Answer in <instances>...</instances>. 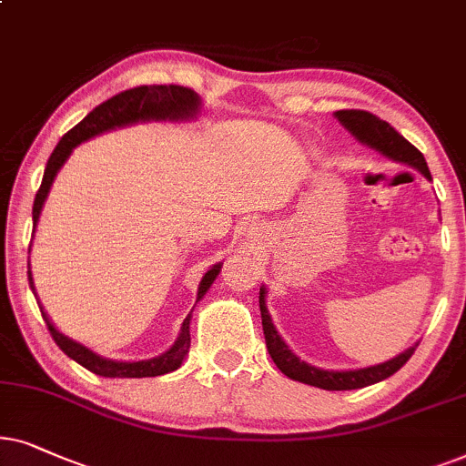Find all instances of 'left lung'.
I'll list each match as a JSON object with an SVG mask.
<instances>
[{
  "label": "left lung",
  "mask_w": 466,
  "mask_h": 466,
  "mask_svg": "<svg viewBox=\"0 0 466 466\" xmlns=\"http://www.w3.org/2000/svg\"><path fill=\"white\" fill-rule=\"evenodd\" d=\"M337 119L343 123V126L350 129L358 140L367 142V145L377 148V151H381L383 155H388V157L413 166V168H418L426 178H432L431 170H428L426 166L424 155H421L418 148L405 138V136L396 132L388 121L380 119V116L369 113V110H337ZM259 313H262L266 347H268V353L272 362L277 364V369L281 370L283 375H288L289 380L309 383V386H315L321 390H358V388H367L370 383L388 380L390 375H394L396 370L405 367L407 360L413 356L415 347H418V345L409 347L405 353L392 358L390 362L377 364V367L360 369V370H340V373L339 370H321V369L311 367V364L307 362H300V360L288 350V345L283 343V339L279 337L275 326H272L268 309H266L264 288L259 289Z\"/></svg>",
  "instance_id": "1"
}]
</instances>
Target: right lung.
I'll return each mask as SVG.
<instances>
[{"mask_svg": "<svg viewBox=\"0 0 466 466\" xmlns=\"http://www.w3.org/2000/svg\"><path fill=\"white\" fill-rule=\"evenodd\" d=\"M200 106V97L187 86L181 85H140L134 89L121 91L113 96L106 102H102L99 106L91 110L78 126H74L70 132L64 134V138L59 140V145L55 147L51 157H48L45 177H42V185L35 194L34 200V228L38 223L42 204H45L48 189L55 181V175L64 166L67 155L72 153V148L80 145L83 140H89L91 136L106 132V129L127 126V123L136 121H148V119H187L194 116ZM221 264H217L204 275L200 288H198V300L204 296V291L210 288V283L215 281V277L219 275ZM29 288H34L31 283V272H29ZM48 332L61 351L67 358L76 360L80 367H85L91 373L99 377H157L166 375L170 370H177L181 367L185 353L189 351V315L185 318L181 326V334H178L177 343L170 347L168 351L161 353L159 358L153 360H142V362H115V360L99 358L96 353L86 350L80 343H74L67 337H64L59 330H55V326L48 321V318L42 311Z\"/></svg>", "mask_w": 466, "mask_h": 466, "instance_id": "add662e5", "label": "right lung"}]
</instances>
